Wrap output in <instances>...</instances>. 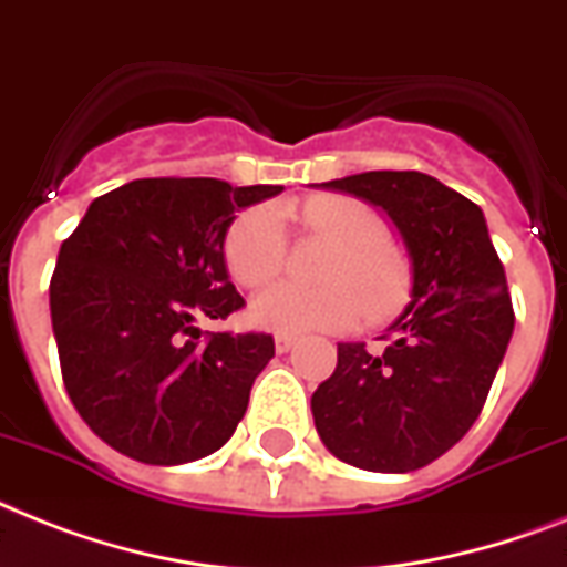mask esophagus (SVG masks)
<instances>
[{
  "instance_id": "1",
  "label": "esophagus",
  "mask_w": 567,
  "mask_h": 567,
  "mask_svg": "<svg viewBox=\"0 0 567 567\" xmlns=\"http://www.w3.org/2000/svg\"><path fill=\"white\" fill-rule=\"evenodd\" d=\"M293 343H297V338H293V334H282V331H279V334L274 338L276 352H291Z\"/></svg>"
}]
</instances>
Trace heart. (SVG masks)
<instances>
[{
	"label": "heart",
	"instance_id": "obj_1",
	"mask_svg": "<svg viewBox=\"0 0 567 567\" xmlns=\"http://www.w3.org/2000/svg\"><path fill=\"white\" fill-rule=\"evenodd\" d=\"M311 236L334 244L326 252L317 279L323 285L279 282L252 299V323L270 331L347 329L361 317L381 320L393 315L408 293V265L388 241V224L370 204L349 195H317L285 206ZM224 265L233 282L256 291L285 265V229L279 212L250 206L229 224L224 236Z\"/></svg>",
	"mask_w": 567,
	"mask_h": 567
}]
</instances>
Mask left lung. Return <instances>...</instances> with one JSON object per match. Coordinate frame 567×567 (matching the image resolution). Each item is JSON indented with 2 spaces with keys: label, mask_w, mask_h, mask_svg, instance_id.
Wrapping results in <instances>:
<instances>
[{
  "label": "left lung",
  "mask_w": 567,
  "mask_h": 567,
  "mask_svg": "<svg viewBox=\"0 0 567 567\" xmlns=\"http://www.w3.org/2000/svg\"><path fill=\"white\" fill-rule=\"evenodd\" d=\"M323 186L388 212L413 259V291L384 347L338 343V367L311 395L317 434L349 466L413 472L481 416L513 338L507 274L481 206L436 177L367 172Z\"/></svg>",
  "instance_id": "obj_1"
}]
</instances>
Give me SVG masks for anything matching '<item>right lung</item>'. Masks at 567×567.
<instances>
[{
    "label": "right lung",
    "mask_w": 567,
    "mask_h": 567,
    "mask_svg": "<svg viewBox=\"0 0 567 567\" xmlns=\"http://www.w3.org/2000/svg\"><path fill=\"white\" fill-rule=\"evenodd\" d=\"M279 192L215 177L133 179L95 197L60 244L49 285L60 375L81 419L124 457L192 463L241 422L274 338L197 323L244 308L224 236L238 209Z\"/></svg>",
    "instance_id": "obj_1"
}]
</instances>
